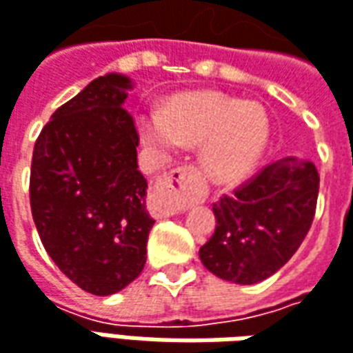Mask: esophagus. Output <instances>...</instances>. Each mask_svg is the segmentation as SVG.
<instances>
[{
	"label": "esophagus",
	"mask_w": 353,
	"mask_h": 353,
	"mask_svg": "<svg viewBox=\"0 0 353 353\" xmlns=\"http://www.w3.org/2000/svg\"><path fill=\"white\" fill-rule=\"evenodd\" d=\"M160 191L162 196L154 204V212L160 218H168L177 214L181 206L204 201L206 185L196 166H181L160 179Z\"/></svg>",
	"instance_id": "esophagus-1"
}]
</instances>
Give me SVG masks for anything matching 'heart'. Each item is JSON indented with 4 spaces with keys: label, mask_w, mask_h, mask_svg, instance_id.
<instances>
[{
    "label": "heart",
    "mask_w": 353,
    "mask_h": 353,
    "mask_svg": "<svg viewBox=\"0 0 353 353\" xmlns=\"http://www.w3.org/2000/svg\"><path fill=\"white\" fill-rule=\"evenodd\" d=\"M141 141L160 154L177 145H202V164L218 183L246 177L262 159L270 141V117L256 103L216 91L172 99L162 112L137 117Z\"/></svg>",
    "instance_id": "b5f03b06"
}]
</instances>
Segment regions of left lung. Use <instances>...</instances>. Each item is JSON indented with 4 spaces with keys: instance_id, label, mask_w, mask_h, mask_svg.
Here are the masks:
<instances>
[{
    "instance_id": "8db88e82",
    "label": "left lung",
    "mask_w": 353,
    "mask_h": 353,
    "mask_svg": "<svg viewBox=\"0 0 353 353\" xmlns=\"http://www.w3.org/2000/svg\"><path fill=\"white\" fill-rule=\"evenodd\" d=\"M319 174L312 162L285 159L263 166L212 204L216 231L201 246V262L239 285L268 279L292 258L312 228Z\"/></svg>"
}]
</instances>
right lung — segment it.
I'll list each match as a JSON object with an SVG mask.
<instances>
[{
    "label": "right lung",
    "instance_id": "right-lung-1",
    "mask_svg": "<svg viewBox=\"0 0 353 353\" xmlns=\"http://www.w3.org/2000/svg\"><path fill=\"white\" fill-rule=\"evenodd\" d=\"M130 78L99 76L53 112L34 145L30 208L57 268L108 296L145 268L154 219L137 170L139 134L124 108Z\"/></svg>",
    "mask_w": 353,
    "mask_h": 353
}]
</instances>
